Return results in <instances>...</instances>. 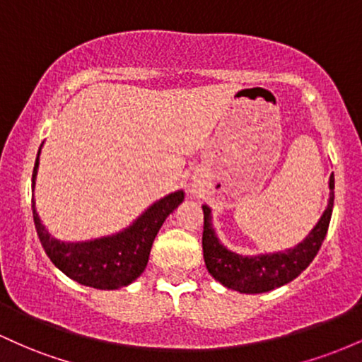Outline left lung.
Listing matches in <instances>:
<instances>
[{"mask_svg":"<svg viewBox=\"0 0 362 362\" xmlns=\"http://www.w3.org/2000/svg\"><path fill=\"white\" fill-rule=\"evenodd\" d=\"M328 187H330V197H328L327 209L323 211L317 226L301 243L282 252L260 253L253 257L228 250L216 236L213 219H211V207L206 204L202 206V211H204L202 252H204L206 267L211 276L221 282L224 288L245 294L267 293L296 279L317 257L327 236L332 209H334V173L330 175Z\"/></svg>","mask_w":362,"mask_h":362,"instance_id":"8db88e82","label":"left lung"}]
</instances>
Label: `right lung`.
Segmentation results:
<instances>
[{"label":"right lung","instance_id":"right-lung-1","mask_svg":"<svg viewBox=\"0 0 362 362\" xmlns=\"http://www.w3.org/2000/svg\"><path fill=\"white\" fill-rule=\"evenodd\" d=\"M37 153L32 187L35 185ZM184 201V190H177L156 201L136 219L131 226L119 233L88 240V242H61L52 238L37 214L35 202L32 199L34 223L37 235L51 262L64 272L69 279L90 286L95 289H119L136 281L146 269L149 252L161 224L170 213Z\"/></svg>","mask_w":362,"mask_h":362}]
</instances>
